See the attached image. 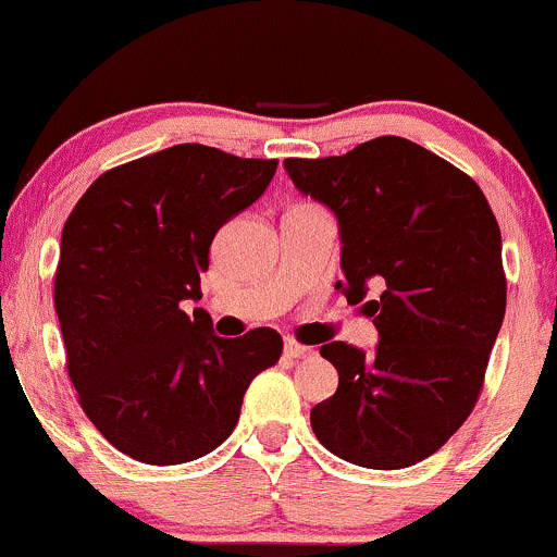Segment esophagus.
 <instances>
[{
	"instance_id": "esophagus-1",
	"label": "esophagus",
	"mask_w": 557,
	"mask_h": 557,
	"mask_svg": "<svg viewBox=\"0 0 557 557\" xmlns=\"http://www.w3.org/2000/svg\"><path fill=\"white\" fill-rule=\"evenodd\" d=\"M284 354L289 359H311L317 351H313L311 346H302V343H297V341H286Z\"/></svg>"
}]
</instances>
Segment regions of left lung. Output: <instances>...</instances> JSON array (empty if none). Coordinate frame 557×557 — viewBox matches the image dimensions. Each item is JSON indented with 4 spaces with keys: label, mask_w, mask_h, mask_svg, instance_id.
Instances as JSON below:
<instances>
[{
    "label": "left lung",
    "mask_w": 557,
    "mask_h": 557,
    "mask_svg": "<svg viewBox=\"0 0 557 557\" xmlns=\"http://www.w3.org/2000/svg\"><path fill=\"white\" fill-rule=\"evenodd\" d=\"M302 195L335 214L348 302L375 351L332 341L337 392L311 410L326 450L367 469H403L443 448L483 388L507 308L502 231L483 190L448 160L403 136H377L337 158H286Z\"/></svg>",
    "instance_id": "8db88e82"
}]
</instances>
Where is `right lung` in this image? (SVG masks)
<instances>
[{
	"label": "right lung",
	"instance_id": "add662e5",
	"mask_svg": "<svg viewBox=\"0 0 557 557\" xmlns=\"http://www.w3.org/2000/svg\"><path fill=\"white\" fill-rule=\"evenodd\" d=\"M278 160L176 145L101 174L61 233L55 313L85 416L125 456L171 467L236 429L240 403L281 357L257 326L220 337L200 300L216 231L271 185Z\"/></svg>",
	"mask_w": 557,
	"mask_h": 557
}]
</instances>
